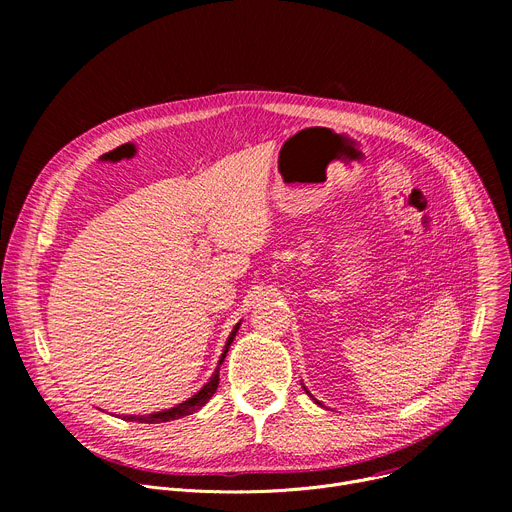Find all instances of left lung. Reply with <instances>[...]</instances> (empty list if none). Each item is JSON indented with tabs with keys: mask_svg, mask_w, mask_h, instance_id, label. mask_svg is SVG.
<instances>
[{
	"mask_svg": "<svg viewBox=\"0 0 512 512\" xmlns=\"http://www.w3.org/2000/svg\"><path fill=\"white\" fill-rule=\"evenodd\" d=\"M305 392H309V390H305ZM317 405H319V402H317Z\"/></svg>",
	"mask_w": 512,
	"mask_h": 512,
	"instance_id": "obj_1",
	"label": "left lung"
}]
</instances>
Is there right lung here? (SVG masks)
Returning <instances> with one entry per match:
<instances>
[{
  "label": "right lung",
  "mask_w": 512,
  "mask_h": 512,
  "mask_svg": "<svg viewBox=\"0 0 512 512\" xmlns=\"http://www.w3.org/2000/svg\"><path fill=\"white\" fill-rule=\"evenodd\" d=\"M238 326H240V324H236V328L232 330V334H230V338H228V342H226V348H224V353H222L220 365H222V361L226 359L228 348H230V344H232V340H234V336H236V332H238ZM220 365H218V369L213 371L209 382H207L193 398H188V400L180 402V405H176V407H172V409H168V411H159V413H151V415H126V417H122V419H126V421H139V423H164V421H174V419H180V417L197 413L201 407L207 405L209 398L215 394V390H218V384H220Z\"/></svg>",
  "instance_id": "add662e5"
}]
</instances>
